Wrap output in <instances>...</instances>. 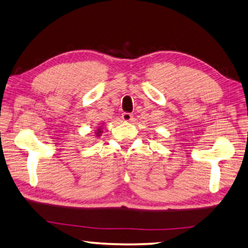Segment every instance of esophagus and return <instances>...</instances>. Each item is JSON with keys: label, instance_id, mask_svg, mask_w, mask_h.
<instances>
[{"label": "esophagus", "instance_id": "obj_1", "mask_svg": "<svg viewBox=\"0 0 248 248\" xmlns=\"http://www.w3.org/2000/svg\"><path fill=\"white\" fill-rule=\"evenodd\" d=\"M122 119H123L124 122H132L133 114H131V113H127V112H124L123 114H122Z\"/></svg>", "mask_w": 248, "mask_h": 248}]
</instances>
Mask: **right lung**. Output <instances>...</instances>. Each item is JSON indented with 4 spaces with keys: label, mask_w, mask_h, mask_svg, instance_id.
I'll return each mask as SVG.
<instances>
[{
    "label": "right lung",
    "mask_w": 248,
    "mask_h": 248,
    "mask_svg": "<svg viewBox=\"0 0 248 248\" xmlns=\"http://www.w3.org/2000/svg\"><path fill=\"white\" fill-rule=\"evenodd\" d=\"M102 126H103V124H102ZM102 126H99L97 131H95V136H98V137L101 136V134H102V128H103Z\"/></svg>",
    "instance_id": "obj_1"
}]
</instances>
